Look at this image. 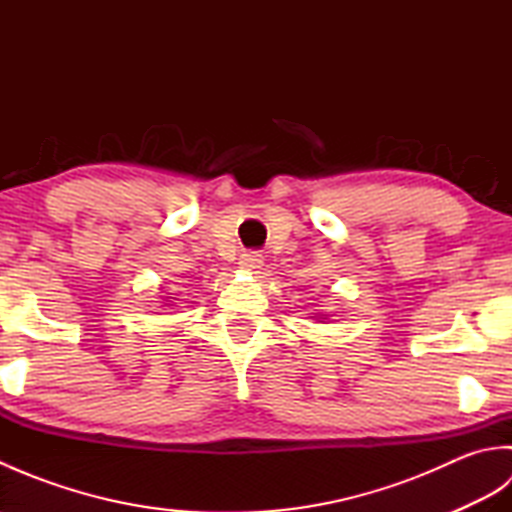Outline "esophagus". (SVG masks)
Instances as JSON below:
<instances>
[{
    "label": "esophagus",
    "instance_id": "esophagus-1",
    "mask_svg": "<svg viewBox=\"0 0 512 512\" xmlns=\"http://www.w3.org/2000/svg\"><path fill=\"white\" fill-rule=\"evenodd\" d=\"M264 264V257L255 253V250H250V253H244L242 257H239V266H242L244 270H259Z\"/></svg>",
    "mask_w": 512,
    "mask_h": 512
}]
</instances>
